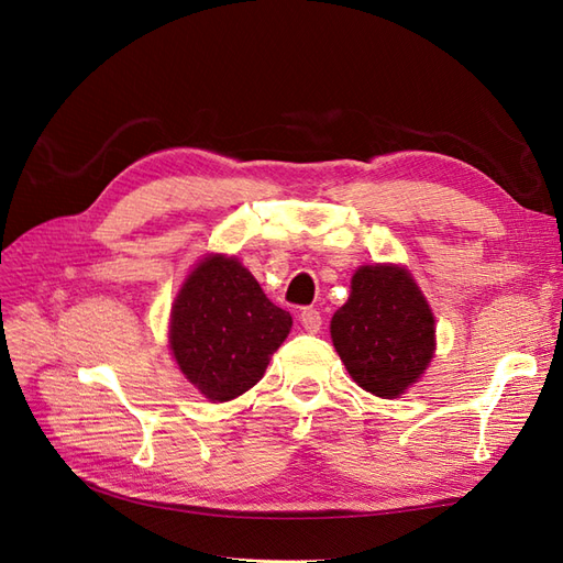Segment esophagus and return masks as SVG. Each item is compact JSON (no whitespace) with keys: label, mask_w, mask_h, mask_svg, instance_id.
Returning <instances> with one entry per match:
<instances>
[{"label":"esophagus","mask_w":563,"mask_h":563,"mask_svg":"<svg viewBox=\"0 0 563 563\" xmlns=\"http://www.w3.org/2000/svg\"><path fill=\"white\" fill-rule=\"evenodd\" d=\"M300 323L305 327V331L317 333L321 329V312L314 310V308H305L300 312Z\"/></svg>","instance_id":"34e87169"}]
</instances>
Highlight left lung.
Returning a JSON list of instances; mask_svg holds the SVG:
<instances>
[{"label":"left lung","mask_w":563,"mask_h":563,"mask_svg":"<svg viewBox=\"0 0 563 563\" xmlns=\"http://www.w3.org/2000/svg\"><path fill=\"white\" fill-rule=\"evenodd\" d=\"M331 338L354 383L395 399L434 354V317L406 269L366 265L354 272L350 300L331 319Z\"/></svg>","instance_id":"left-lung-1"}]
</instances>
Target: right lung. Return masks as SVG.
I'll return each mask as SVG.
<instances>
[{
    "instance_id": "1",
    "label": "right lung",
    "mask_w": 563,
    "mask_h": 563,
    "mask_svg": "<svg viewBox=\"0 0 563 563\" xmlns=\"http://www.w3.org/2000/svg\"><path fill=\"white\" fill-rule=\"evenodd\" d=\"M291 323L236 258L211 255L180 288L168 338L185 378L211 401H228L263 378Z\"/></svg>"
}]
</instances>
